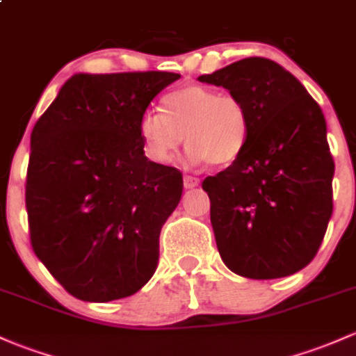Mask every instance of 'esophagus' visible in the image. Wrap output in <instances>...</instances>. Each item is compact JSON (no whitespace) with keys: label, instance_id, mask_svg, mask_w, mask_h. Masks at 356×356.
<instances>
[{"label":"esophagus","instance_id":"esophagus-1","mask_svg":"<svg viewBox=\"0 0 356 356\" xmlns=\"http://www.w3.org/2000/svg\"><path fill=\"white\" fill-rule=\"evenodd\" d=\"M198 183H200V179L190 177V175H186V177L183 178V185H185V188H193V186H197Z\"/></svg>","mask_w":356,"mask_h":356}]
</instances>
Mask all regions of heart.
Returning <instances> with one entry per match:
<instances>
[{
	"mask_svg": "<svg viewBox=\"0 0 356 356\" xmlns=\"http://www.w3.org/2000/svg\"><path fill=\"white\" fill-rule=\"evenodd\" d=\"M161 103L163 113L149 110L139 120V136L152 161L170 163L183 137L193 163L224 166L246 149L251 117L234 95L190 85L164 95Z\"/></svg>",
	"mask_w": 356,
	"mask_h": 356,
	"instance_id": "b5f03b06",
	"label": "heart"
}]
</instances>
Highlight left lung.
<instances>
[{
    "label": "left lung",
    "mask_w": 356,
    "mask_h": 356,
    "mask_svg": "<svg viewBox=\"0 0 356 356\" xmlns=\"http://www.w3.org/2000/svg\"><path fill=\"white\" fill-rule=\"evenodd\" d=\"M198 81L225 88L251 117L243 154L202 183L220 258L254 280L297 273L316 256L332 213L334 161L323 110L296 76L265 57Z\"/></svg>",
    "instance_id": "left-lung-1"
}]
</instances>
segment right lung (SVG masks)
<instances>
[{"label":"right lung","instance_id":"right-lung-1","mask_svg":"<svg viewBox=\"0 0 356 356\" xmlns=\"http://www.w3.org/2000/svg\"><path fill=\"white\" fill-rule=\"evenodd\" d=\"M177 72L71 76L30 136L25 205L37 258L71 296L108 302L154 275L181 198L177 168L144 156L139 120Z\"/></svg>","mask_w":356,"mask_h":356}]
</instances>
